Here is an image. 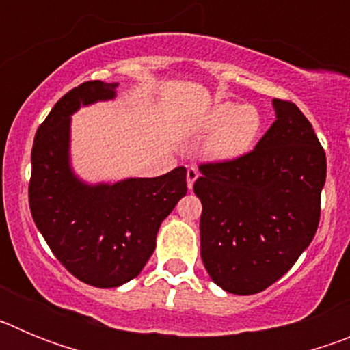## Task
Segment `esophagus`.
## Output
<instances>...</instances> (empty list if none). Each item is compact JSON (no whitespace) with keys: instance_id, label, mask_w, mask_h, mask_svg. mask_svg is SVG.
Instances as JSON below:
<instances>
[{"instance_id":"obj_1","label":"esophagus","mask_w":350,"mask_h":350,"mask_svg":"<svg viewBox=\"0 0 350 350\" xmlns=\"http://www.w3.org/2000/svg\"><path fill=\"white\" fill-rule=\"evenodd\" d=\"M198 177H200V172H198L196 166H189V168H187V187H189V189H193V185Z\"/></svg>"}]
</instances>
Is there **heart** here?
Here are the masks:
<instances>
[{"label":"heart","instance_id":"b5f03b06","mask_svg":"<svg viewBox=\"0 0 350 350\" xmlns=\"http://www.w3.org/2000/svg\"><path fill=\"white\" fill-rule=\"evenodd\" d=\"M202 129L212 133L206 140L205 156L228 163L240 159L254 148L261 135L262 117L254 105L219 101L205 113Z\"/></svg>","mask_w":350,"mask_h":350}]
</instances>
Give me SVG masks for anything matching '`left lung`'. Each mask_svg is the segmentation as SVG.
Returning <instances> with one entry per match:
<instances>
[{"mask_svg":"<svg viewBox=\"0 0 350 350\" xmlns=\"http://www.w3.org/2000/svg\"><path fill=\"white\" fill-rule=\"evenodd\" d=\"M275 122L240 159L206 163L194 182L202 200V259L233 295H256L310 245L321 217L326 154L308 119L273 100Z\"/></svg>","mask_w":350,"mask_h":350,"instance_id":"left-lung-1","label":"left lung"}]
</instances>
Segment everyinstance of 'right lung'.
<instances>
[{
  "instance_id": "1",
  "label": "right lung",
  "mask_w": 350,
  "mask_h": 350,
  "mask_svg": "<svg viewBox=\"0 0 350 350\" xmlns=\"http://www.w3.org/2000/svg\"><path fill=\"white\" fill-rule=\"evenodd\" d=\"M119 83H80L61 98L36 131L31 150L29 208L59 262L94 287L135 279L156 249L161 222L187 193L184 166L154 178L88 184L70 163V117L116 98Z\"/></svg>"
}]
</instances>
